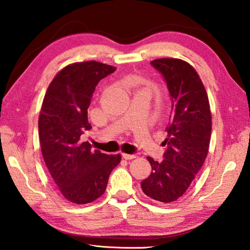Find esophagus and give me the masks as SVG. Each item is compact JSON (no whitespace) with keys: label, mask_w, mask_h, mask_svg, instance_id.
<instances>
[{"label":"esophagus","mask_w":250,"mask_h":250,"mask_svg":"<svg viewBox=\"0 0 250 250\" xmlns=\"http://www.w3.org/2000/svg\"><path fill=\"white\" fill-rule=\"evenodd\" d=\"M121 155H122V158H124V159H125V160H132V159H134V158H137V155H134V154H128V153H122Z\"/></svg>","instance_id":"esophagus-1"}]
</instances>
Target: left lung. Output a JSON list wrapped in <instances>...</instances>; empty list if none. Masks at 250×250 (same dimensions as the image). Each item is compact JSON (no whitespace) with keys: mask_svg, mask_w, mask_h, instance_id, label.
Returning <instances> with one entry per match:
<instances>
[{"mask_svg":"<svg viewBox=\"0 0 250 250\" xmlns=\"http://www.w3.org/2000/svg\"><path fill=\"white\" fill-rule=\"evenodd\" d=\"M151 65L166 80L173 116L167 126L162 162L150 156V176L141 182L146 196L171 203L183 195L208 153L211 115L204 84L193 67L182 59H154Z\"/></svg>","mask_w":250,"mask_h":250,"instance_id":"8db88e82","label":"left lung"}]
</instances>
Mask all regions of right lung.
I'll use <instances>...</instances> for the list:
<instances>
[{
  "instance_id": "obj_1",
  "label": "right lung",
  "mask_w": 250,
  "mask_h": 250,
  "mask_svg": "<svg viewBox=\"0 0 250 250\" xmlns=\"http://www.w3.org/2000/svg\"><path fill=\"white\" fill-rule=\"evenodd\" d=\"M116 67L89 61L66 66L48 86L39 119L42 154L58 191L67 201L87 204L100 197L120 154L91 150L82 142L90 130L88 108L101 79Z\"/></svg>"
}]
</instances>
